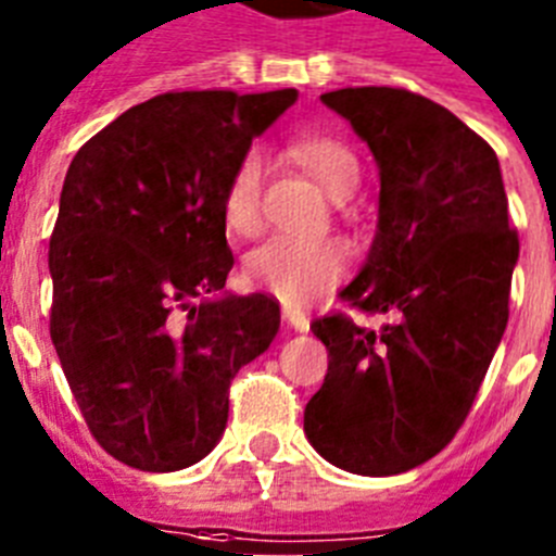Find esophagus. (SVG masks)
I'll use <instances>...</instances> for the list:
<instances>
[{
    "mask_svg": "<svg viewBox=\"0 0 556 556\" xmlns=\"http://www.w3.org/2000/svg\"><path fill=\"white\" fill-rule=\"evenodd\" d=\"M283 321H287V327H292V330H309V318H306L301 309H295V306H283Z\"/></svg>",
    "mask_w": 556,
    "mask_h": 556,
    "instance_id": "obj_1",
    "label": "esophagus"
}]
</instances>
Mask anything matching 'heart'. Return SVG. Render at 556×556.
<instances>
[{"label": "heart", "mask_w": 556, "mask_h": 556, "mask_svg": "<svg viewBox=\"0 0 556 556\" xmlns=\"http://www.w3.org/2000/svg\"><path fill=\"white\" fill-rule=\"evenodd\" d=\"M292 163L318 180L324 192L344 201L362 177L358 157L344 140L330 135L292 137L287 146ZM261 203H264V152L250 149L235 163L224 189V224L232 235L250 238L261 229ZM350 266V247L339 238L299 241V238H273L261 243L243 261V278L250 287L269 292L283 304H306L332 283Z\"/></svg>", "instance_id": "heart-1"}]
</instances>
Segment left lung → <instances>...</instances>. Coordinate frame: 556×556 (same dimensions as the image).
<instances>
[{"mask_svg": "<svg viewBox=\"0 0 556 556\" xmlns=\"http://www.w3.org/2000/svg\"><path fill=\"white\" fill-rule=\"evenodd\" d=\"M379 163V226L341 301L393 315L367 330L344 313L309 330L330 353L304 433L336 468L390 477L456 437L508 324L519 257L494 149L407 88L321 94Z\"/></svg>", "mask_w": 556, "mask_h": 556, "instance_id": "left-lung-1", "label": "left lung"}]
</instances>
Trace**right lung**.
<instances>
[{
	"instance_id": "1",
	"label": "right lung",
	"mask_w": 556,
	"mask_h": 556,
	"mask_svg": "<svg viewBox=\"0 0 556 556\" xmlns=\"http://www.w3.org/2000/svg\"><path fill=\"white\" fill-rule=\"evenodd\" d=\"M295 97L168 91L71 160L48 250L51 341L91 437L131 468L201 462L235 372L278 332V301L217 295L235 264L224 189Z\"/></svg>"
}]
</instances>
